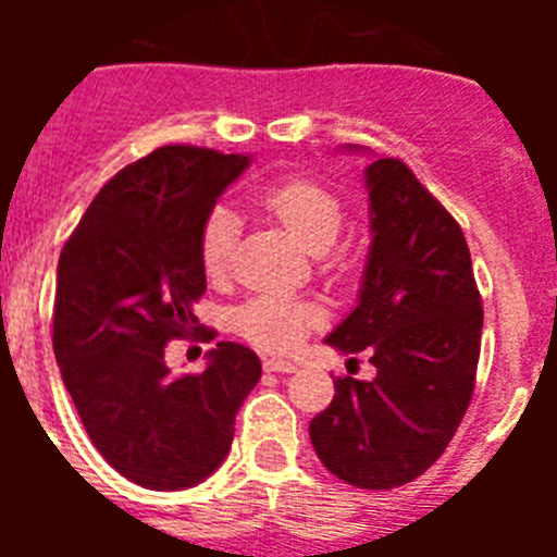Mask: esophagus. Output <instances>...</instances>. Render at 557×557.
<instances>
[{
	"label": "esophagus",
	"mask_w": 557,
	"mask_h": 557,
	"mask_svg": "<svg viewBox=\"0 0 557 557\" xmlns=\"http://www.w3.org/2000/svg\"><path fill=\"white\" fill-rule=\"evenodd\" d=\"M264 371H273V373H293L298 371V366L295 362H289V359H264Z\"/></svg>",
	"instance_id": "1"
}]
</instances>
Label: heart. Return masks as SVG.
<instances>
[{"mask_svg": "<svg viewBox=\"0 0 557 557\" xmlns=\"http://www.w3.org/2000/svg\"><path fill=\"white\" fill-rule=\"evenodd\" d=\"M262 206L284 225L295 243L309 253H326L343 228V203L334 191L312 178H293L273 184L262 191ZM236 245V220L231 211H211L200 231V264L206 275L218 278L228 270ZM321 321L314 304L287 298V295H259L234 312L236 332L250 343L273 351H287L307 337Z\"/></svg>", "mask_w": 557, "mask_h": 557, "instance_id": "heart-1", "label": "heart"}]
</instances>
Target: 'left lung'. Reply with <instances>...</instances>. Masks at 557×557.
<instances>
[{"label": "left lung", "instance_id": "obj_1", "mask_svg": "<svg viewBox=\"0 0 557 557\" xmlns=\"http://www.w3.org/2000/svg\"><path fill=\"white\" fill-rule=\"evenodd\" d=\"M366 189V273L357 307L326 343L371 354L376 376L337 379L332 405L309 421V437L334 476L391 491L444 455L469 410L482 301L460 225L410 166L371 161Z\"/></svg>", "mask_w": 557, "mask_h": 557}]
</instances>
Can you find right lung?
<instances>
[{"instance_id": "right-lung-1", "label": "right lung", "mask_w": 557, "mask_h": 557, "mask_svg": "<svg viewBox=\"0 0 557 557\" xmlns=\"http://www.w3.org/2000/svg\"><path fill=\"white\" fill-rule=\"evenodd\" d=\"M248 164L243 152L159 147L102 186L58 259L63 385L97 451L141 488L184 491L214 474L262 376L239 343H218L206 371L186 376L164 359L166 343L198 323L200 231Z\"/></svg>"}]
</instances>
